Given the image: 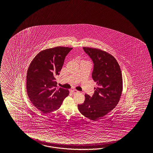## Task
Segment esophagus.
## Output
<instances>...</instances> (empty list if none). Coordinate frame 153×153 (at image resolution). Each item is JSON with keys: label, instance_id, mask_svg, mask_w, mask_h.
Segmentation results:
<instances>
[{"label": "esophagus", "instance_id": "esophagus-1", "mask_svg": "<svg viewBox=\"0 0 153 153\" xmlns=\"http://www.w3.org/2000/svg\"><path fill=\"white\" fill-rule=\"evenodd\" d=\"M71 92L72 93H79V91H78L77 90H71Z\"/></svg>", "mask_w": 153, "mask_h": 153}]
</instances>
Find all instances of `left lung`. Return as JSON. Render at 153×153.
Returning a JSON list of instances; mask_svg holds the SVG:
<instances>
[{"mask_svg": "<svg viewBox=\"0 0 153 153\" xmlns=\"http://www.w3.org/2000/svg\"><path fill=\"white\" fill-rule=\"evenodd\" d=\"M83 51L93 63L92 78L97 87L91 97L78 105L79 112L91 120L103 117L113 109L120 101L122 91L120 67L113 56L102 50L83 47Z\"/></svg>", "mask_w": 153, "mask_h": 153, "instance_id": "8db88e82", "label": "left lung"}]
</instances>
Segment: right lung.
Here are the masks:
<instances>
[{
	"instance_id": "add662e5",
	"label": "right lung",
	"mask_w": 153,
	"mask_h": 153,
	"mask_svg": "<svg viewBox=\"0 0 153 153\" xmlns=\"http://www.w3.org/2000/svg\"><path fill=\"white\" fill-rule=\"evenodd\" d=\"M72 48L58 46L40 51L29 65L27 93L31 102L44 113L60 108L69 95L67 89H56V77L60 74L65 58Z\"/></svg>"
}]
</instances>
